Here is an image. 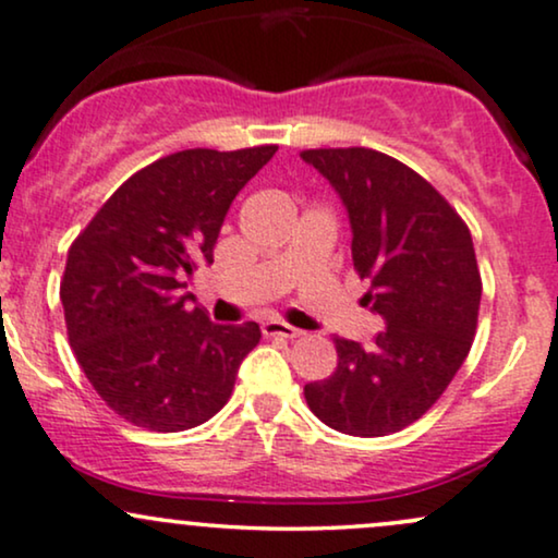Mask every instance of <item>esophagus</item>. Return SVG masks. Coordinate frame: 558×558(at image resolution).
<instances>
[{
	"instance_id": "obj_1",
	"label": "esophagus",
	"mask_w": 558,
	"mask_h": 558,
	"mask_svg": "<svg viewBox=\"0 0 558 558\" xmlns=\"http://www.w3.org/2000/svg\"><path fill=\"white\" fill-rule=\"evenodd\" d=\"M260 331H264V336H279V339H300L302 336L300 328H294L284 320H266L264 326H260Z\"/></svg>"
}]
</instances>
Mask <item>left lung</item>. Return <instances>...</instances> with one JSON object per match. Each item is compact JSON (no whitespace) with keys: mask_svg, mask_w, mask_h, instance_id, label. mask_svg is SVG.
I'll use <instances>...</instances> for the list:
<instances>
[{"mask_svg":"<svg viewBox=\"0 0 558 558\" xmlns=\"http://www.w3.org/2000/svg\"><path fill=\"white\" fill-rule=\"evenodd\" d=\"M300 157L339 194L354 268L369 281L362 302L385 323L373 347L336 339V373L307 383L305 401L343 435H390L432 409L471 352L481 305L471 232L393 157L364 147Z\"/></svg>","mask_w":558,"mask_h":558,"instance_id":"left-lung-1","label":"left lung"}]
</instances>
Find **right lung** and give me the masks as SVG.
<instances>
[{
	"instance_id": "right-lung-1",
	"label": "right lung",
	"mask_w": 558,
	"mask_h": 558,
	"mask_svg": "<svg viewBox=\"0 0 558 558\" xmlns=\"http://www.w3.org/2000/svg\"><path fill=\"white\" fill-rule=\"evenodd\" d=\"M277 147L183 149L134 173L69 247L66 333L116 414L153 432L204 424L227 403L258 323L219 326L183 292L230 204Z\"/></svg>"
}]
</instances>
